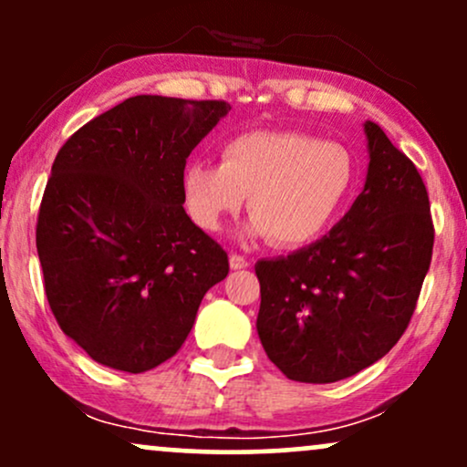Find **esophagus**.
<instances>
[{"label":"esophagus","instance_id":"34e87169","mask_svg":"<svg viewBox=\"0 0 467 467\" xmlns=\"http://www.w3.org/2000/svg\"><path fill=\"white\" fill-rule=\"evenodd\" d=\"M248 265H250V261L245 259V256L230 254V267H233V270H244V267H248Z\"/></svg>","mask_w":467,"mask_h":467}]
</instances>
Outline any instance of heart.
<instances>
[{
    "instance_id": "1",
    "label": "heart",
    "mask_w": 467,
    "mask_h": 467,
    "mask_svg": "<svg viewBox=\"0 0 467 467\" xmlns=\"http://www.w3.org/2000/svg\"><path fill=\"white\" fill-rule=\"evenodd\" d=\"M358 164L345 144L298 131H248L222 147V164L191 160L182 171L184 208L217 233L248 197L245 239L283 248L318 239L351 202Z\"/></svg>"
}]
</instances>
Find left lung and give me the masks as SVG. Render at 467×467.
Masks as SVG:
<instances>
[{
	"label": "left lung",
	"instance_id": "1",
	"mask_svg": "<svg viewBox=\"0 0 467 467\" xmlns=\"http://www.w3.org/2000/svg\"><path fill=\"white\" fill-rule=\"evenodd\" d=\"M368 166L349 213L323 239L256 261V331L294 382L329 384L384 358L415 312L431 267V203L421 175L379 125L364 122Z\"/></svg>",
	"mask_w": 467,
	"mask_h": 467
}]
</instances>
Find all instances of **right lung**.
I'll return each mask as SVG.
<instances>
[{
	"label": "right lung",
	"mask_w": 467,
	"mask_h": 467,
	"mask_svg": "<svg viewBox=\"0 0 467 467\" xmlns=\"http://www.w3.org/2000/svg\"><path fill=\"white\" fill-rule=\"evenodd\" d=\"M230 107L133 96L80 127L52 164L36 222L46 296L92 360L142 373L173 358L228 254L191 222L182 171Z\"/></svg>",
	"instance_id": "1"
}]
</instances>
